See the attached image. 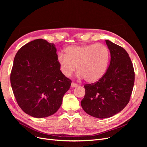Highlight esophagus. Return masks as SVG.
<instances>
[{
    "label": "esophagus",
    "instance_id": "34e87169",
    "mask_svg": "<svg viewBox=\"0 0 147 147\" xmlns=\"http://www.w3.org/2000/svg\"><path fill=\"white\" fill-rule=\"evenodd\" d=\"M78 86V84H76V83H71V87H72V88H76Z\"/></svg>",
    "mask_w": 147,
    "mask_h": 147
}]
</instances>
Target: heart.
Listing matches in <instances>:
<instances>
[{"label":"heart","instance_id":"obj_1","mask_svg":"<svg viewBox=\"0 0 147 147\" xmlns=\"http://www.w3.org/2000/svg\"><path fill=\"white\" fill-rule=\"evenodd\" d=\"M65 52L59 53L57 61L66 77H70L77 68L79 78L94 83L104 76L108 69L110 51L102 44L71 45L65 49Z\"/></svg>","mask_w":147,"mask_h":147}]
</instances>
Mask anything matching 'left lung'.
I'll return each instance as SVG.
<instances>
[{
	"label": "left lung",
	"instance_id": "left-lung-1",
	"mask_svg": "<svg viewBox=\"0 0 147 147\" xmlns=\"http://www.w3.org/2000/svg\"><path fill=\"white\" fill-rule=\"evenodd\" d=\"M110 52V63L104 76L94 84L84 85L85 95L81 101L84 112L95 118L114 116L129 101L134 84V67L124 49L105 40Z\"/></svg>",
	"mask_w": 147,
	"mask_h": 147
}]
</instances>
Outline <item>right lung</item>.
Wrapping results in <instances>:
<instances>
[{
	"label": "right lung",
	"mask_w": 147,
	"mask_h": 147,
	"mask_svg": "<svg viewBox=\"0 0 147 147\" xmlns=\"http://www.w3.org/2000/svg\"><path fill=\"white\" fill-rule=\"evenodd\" d=\"M10 83L21 109L41 118L57 112L72 82L61 72L55 45L40 38L26 43L17 52Z\"/></svg>",
	"instance_id": "add662e5"
}]
</instances>
